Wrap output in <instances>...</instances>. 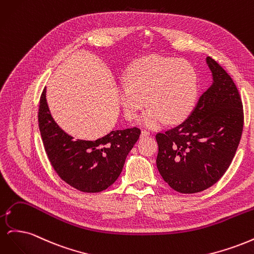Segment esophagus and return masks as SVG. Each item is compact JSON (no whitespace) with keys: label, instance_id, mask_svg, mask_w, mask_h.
<instances>
[{"label":"esophagus","instance_id":"esophagus-1","mask_svg":"<svg viewBox=\"0 0 254 254\" xmlns=\"http://www.w3.org/2000/svg\"><path fill=\"white\" fill-rule=\"evenodd\" d=\"M150 134L149 131H147V130H142L141 131V136L144 137V136H148Z\"/></svg>","mask_w":254,"mask_h":254}]
</instances>
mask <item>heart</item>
Segmentation results:
<instances>
[{
  "instance_id": "b5f03b06",
  "label": "heart",
  "mask_w": 254,
  "mask_h": 254,
  "mask_svg": "<svg viewBox=\"0 0 254 254\" xmlns=\"http://www.w3.org/2000/svg\"><path fill=\"white\" fill-rule=\"evenodd\" d=\"M197 75L186 60L163 56L139 59L129 68L127 82L119 88V98L128 121L134 120L147 99L150 108L140 124L158 128L166 121L176 124L187 118L197 96Z\"/></svg>"
}]
</instances>
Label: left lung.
I'll return each instance as SVG.
<instances>
[{
    "mask_svg": "<svg viewBox=\"0 0 254 254\" xmlns=\"http://www.w3.org/2000/svg\"><path fill=\"white\" fill-rule=\"evenodd\" d=\"M206 64L212 86L186 121L156 135L159 173L183 194L209 189L224 176L243 132V103L234 81L211 57H206Z\"/></svg>",
    "mask_w": 254,
    "mask_h": 254,
    "instance_id": "8db88e82",
    "label": "left lung"
}]
</instances>
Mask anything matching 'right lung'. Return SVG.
Returning a JSON list of instances; mask_svg holds the SVG:
<instances>
[{"label":"right lung","instance_id":"add662e5","mask_svg":"<svg viewBox=\"0 0 254 254\" xmlns=\"http://www.w3.org/2000/svg\"><path fill=\"white\" fill-rule=\"evenodd\" d=\"M38 122L54 170L64 182L84 193H98L112 186L141 134V130L133 127L113 130L95 141H74L52 118L45 89L40 97Z\"/></svg>","mask_w":254,"mask_h":254}]
</instances>
